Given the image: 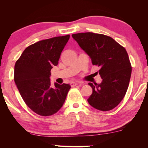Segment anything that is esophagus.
Wrapping results in <instances>:
<instances>
[{
	"mask_svg": "<svg viewBox=\"0 0 148 148\" xmlns=\"http://www.w3.org/2000/svg\"><path fill=\"white\" fill-rule=\"evenodd\" d=\"M79 84H82V83L80 82H71V87H74Z\"/></svg>",
	"mask_w": 148,
	"mask_h": 148,
	"instance_id": "34e87169",
	"label": "esophagus"
}]
</instances>
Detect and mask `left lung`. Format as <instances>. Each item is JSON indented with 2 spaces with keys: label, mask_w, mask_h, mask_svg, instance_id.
Here are the masks:
<instances>
[{
  "label": "left lung",
  "mask_w": 148,
  "mask_h": 148,
  "mask_svg": "<svg viewBox=\"0 0 148 148\" xmlns=\"http://www.w3.org/2000/svg\"><path fill=\"white\" fill-rule=\"evenodd\" d=\"M79 46L88 55L92 64L100 67L101 84L89 83L92 92L89 104L101 111L116 107L124 98L129 87L132 68L123 47L106 35L81 32L72 35Z\"/></svg>",
  "instance_id": "1"
}]
</instances>
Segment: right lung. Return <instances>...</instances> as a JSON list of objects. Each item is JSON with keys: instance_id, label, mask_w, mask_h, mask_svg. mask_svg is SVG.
I'll use <instances>...</instances> for the list:
<instances>
[{"instance_id": "1", "label": "right lung", "mask_w": 148, "mask_h": 148, "mask_svg": "<svg viewBox=\"0 0 148 148\" xmlns=\"http://www.w3.org/2000/svg\"><path fill=\"white\" fill-rule=\"evenodd\" d=\"M70 35L43 40L24 50L14 67V81L25 104L40 116H49L61 108L71 86L54 83L51 69L57 66Z\"/></svg>"}]
</instances>
